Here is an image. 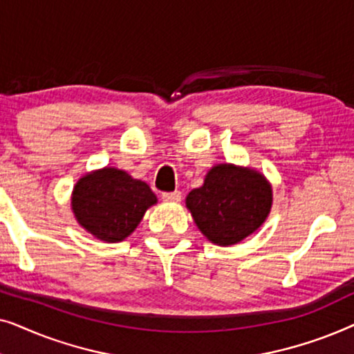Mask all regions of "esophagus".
<instances>
[{"instance_id": "1", "label": "esophagus", "mask_w": 354, "mask_h": 354, "mask_svg": "<svg viewBox=\"0 0 354 354\" xmlns=\"http://www.w3.org/2000/svg\"><path fill=\"white\" fill-rule=\"evenodd\" d=\"M161 198L164 201H180L182 193L180 192H166V193H162Z\"/></svg>"}]
</instances>
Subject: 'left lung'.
Returning a JSON list of instances; mask_svg holds the SVG:
<instances>
[{
    "label": "left lung",
    "instance_id": "left-lung-1",
    "mask_svg": "<svg viewBox=\"0 0 354 354\" xmlns=\"http://www.w3.org/2000/svg\"><path fill=\"white\" fill-rule=\"evenodd\" d=\"M187 207L207 240L230 246L253 234L272 207V187L263 174L234 164H217L205 183L187 195Z\"/></svg>",
    "mask_w": 354,
    "mask_h": 354
}]
</instances>
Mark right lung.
Returning a JSON list of instances; mask_svg holds the SVG:
<instances>
[{"mask_svg": "<svg viewBox=\"0 0 354 354\" xmlns=\"http://www.w3.org/2000/svg\"><path fill=\"white\" fill-rule=\"evenodd\" d=\"M156 201L147 183L115 167L86 174L72 192V211L77 222L108 243L127 239Z\"/></svg>", "mask_w": 354, "mask_h": 354, "instance_id": "1", "label": "right lung"}]
</instances>
